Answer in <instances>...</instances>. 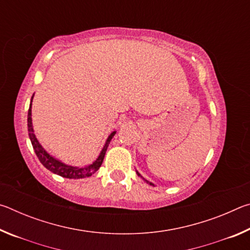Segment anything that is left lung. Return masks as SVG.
<instances>
[{"mask_svg":"<svg viewBox=\"0 0 250 250\" xmlns=\"http://www.w3.org/2000/svg\"><path fill=\"white\" fill-rule=\"evenodd\" d=\"M137 174H138V176H140V177H141V179H142L143 181H145V182H146V183H147V184H150V185H152V186H154V184H153V183H151V182H149V181H147V180H146V179H145V177H142V175H141V174H140V173H139L138 171H137Z\"/></svg>","mask_w":250,"mask_h":250,"instance_id":"1","label":"left lung"}]
</instances>
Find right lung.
<instances>
[{"label":"right lung","mask_w":250,"mask_h":250,"mask_svg":"<svg viewBox=\"0 0 250 250\" xmlns=\"http://www.w3.org/2000/svg\"><path fill=\"white\" fill-rule=\"evenodd\" d=\"M33 97L31 99V104H29V109H28V115H27V128H28V137L31 139L33 149L35 151V153L37 155V158L41 161V163L43 166L49 170L50 172L55 173V174L61 175L62 177H66V179H83V177H89L95 172L99 170V167L103 164V161L104 158L105 151L108 149V146L111 139L113 138V135L116 134V131H113L112 133H110V135L105 141L104 146L101 150L100 154L98 156L94 163L90 164L86 167H71V166H67V164L62 163V161H59L57 159H55L54 156L47 153L43 146H41V143L37 140L35 137V133H34V129H33V124H32V101H33Z\"/></svg>","instance_id":"add662e5"}]
</instances>
